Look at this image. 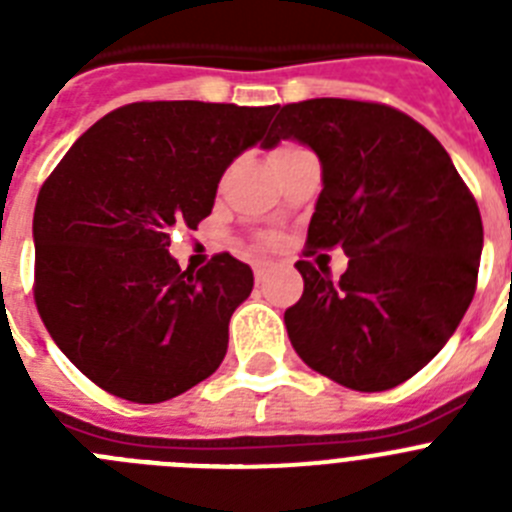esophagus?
Returning <instances> with one entry per match:
<instances>
[{"mask_svg": "<svg viewBox=\"0 0 512 512\" xmlns=\"http://www.w3.org/2000/svg\"><path fill=\"white\" fill-rule=\"evenodd\" d=\"M269 269H271L269 261H256V264H253V274H256V282H264L266 274H269Z\"/></svg>", "mask_w": 512, "mask_h": 512, "instance_id": "obj_1", "label": "esophagus"}]
</instances>
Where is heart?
Segmentation results:
<instances>
[{
    "mask_svg": "<svg viewBox=\"0 0 512 512\" xmlns=\"http://www.w3.org/2000/svg\"><path fill=\"white\" fill-rule=\"evenodd\" d=\"M297 151H305V148L292 146V143H282V146H277V151H274L271 161H277V158H284V156H289V153H297Z\"/></svg>",
    "mask_w": 512,
    "mask_h": 512,
    "instance_id": "b5f03b06",
    "label": "heart"
}]
</instances>
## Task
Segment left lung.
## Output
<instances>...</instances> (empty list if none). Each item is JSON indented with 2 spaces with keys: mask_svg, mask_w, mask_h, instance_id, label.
<instances>
[{
  "mask_svg": "<svg viewBox=\"0 0 512 512\" xmlns=\"http://www.w3.org/2000/svg\"><path fill=\"white\" fill-rule=\"evenodd\" d=\"M277 110L264 148L297 140L323 169L307 253L348 256L338 282L297 261L305 292L284 312L289 341L343 387L390 390L446 346L472 302L477 202L446 148L395 107L323 97Z\"/></svg>",
  "mask_w": 512,
  "mask_h": 512,
  "instance_id": "1",
  "label": "left lung"
}]
</instances>
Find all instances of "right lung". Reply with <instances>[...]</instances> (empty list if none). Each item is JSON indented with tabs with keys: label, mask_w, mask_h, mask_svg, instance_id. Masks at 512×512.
Returning a JSON list of instances; mask_svg holds the SVG:
<instances>
[{
	"label": "right lung",
	"mask_w": 512,
	"mask_h": 512,
	"mask_svg": "<svg viewBox=\"0 0 512 512\" xmlns=\"http://www.w3.org/2000/svg\"><path fill=\"white\" fill-rule=\"evenodd\" d=\"M277 104L135 102L76 140L40 187L35 305L81 374L130 402H164L210 377L253 271L217 253L200 271L169 253L197 230L225 169L264 140Z\"/></svg>",
	"instance_id": "obj_1"
}]
</instances>
